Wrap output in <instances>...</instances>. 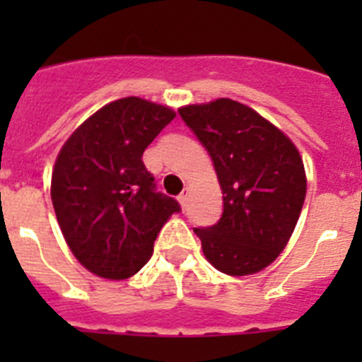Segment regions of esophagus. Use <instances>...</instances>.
<instances>
[{
	"mask_svg": "<svg viewBox=\"0 0 362 362\" xmlns=\"http://www.w3.org/2000/svg\"><path fill=\"white\" fill-rule=\"evenodd\" d=\"M177 199H179V203H181V206L185 209V206H187V201H188V188H185V190L179 194Z\"/></svg>",
	"mask_w": 362,
	"mask_h": 362,
	"instance_id": "1",
	"label": "esophagus"
}]
</instances>
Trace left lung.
Instances as JSON below:
<instances>
[{
	"label": "left lung",
	"instance_id": "left-lung-1",
	"mask_svg": "<svg viewBox=\"0 0 362 362\" xmlns=\"http://www.w3.org/2000/svg\"><path fill=\"white\" fill-rule=\"evenodd\" d=\"M209 150L223 192L216 225L194 228L204 257L228 276H250L284 250L306 196L305 165L288 137L246 105L221 98L179 108Z\"/></svg>",
	"mask_w": 362,
	"mask_h": 362
}]
</instances>
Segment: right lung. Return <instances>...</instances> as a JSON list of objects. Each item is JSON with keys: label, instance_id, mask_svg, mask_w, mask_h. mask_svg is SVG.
Instances as JSON below:
<instances>
[{"label": "right lung", "instance_id": "1", "mask_svg": "<svg viewBox=\"0 0 362 362\" xmlns=\"http://www.w3.org/2000/svg\"><path fill=\"white\" fill-rule=\"evenodd\" d=\"M175 112L141 98H123L92 114L66 139L52 170L57 223L88 272L129 279L141 270L177 201L156 188L143 152Z\"/></svg>", "mask_w": 362, "mask_h": 362}]
</instances>
